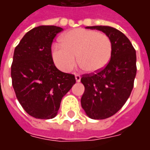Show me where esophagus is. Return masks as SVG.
<instances>
[{"label": "esophagus", "mask_w": 150, "mask_h": 150, "mask_svg": "<svg viewBox=\"0 0 150 150\" xmlns=\"http://www.w3.org/2000/svg\"><path fill=\"white\" fill-rule=\"evenodd\" d=\"M75 80H76V82H80V80H81V76L79 75H77V74H75Z\"/></svg>", "instance_id": "obj_1"}]
</instances>
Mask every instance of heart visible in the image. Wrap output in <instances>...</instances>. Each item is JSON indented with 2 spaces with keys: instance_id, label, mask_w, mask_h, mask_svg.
<instances>
[{
  "instance_id": "1",
  "label": "heart",
  "mask_w": 150,
  "mask_h": 150,
  "mask_svg": "<svg viewBox=\"0 0 150 150\" xmlns=\"http://www.w3.org/2000/svg\"><path fill=\"white\" fill-rule=\"evenodd\" d=\"M60 44L52 46L51 55L61 71L68 72L78 62L89 73L103 70L109 62L112 52V42L106 34L96 30L77 28L60 38Z\"/></svg>"
}]
</instances>
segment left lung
Wrapping results in <instances>:
<instances>
[{"label":"left lung","instance_id":"1","mask_svg":"<svg viewBox=\"0 0 150 150\" xmlns=\"http://www.w3.org/2000/svg\"><path fill=\"white\" fill-rule=\"evenodd\" d=\"M109 38L112 52L109 62L100 71L81 78L84 92L81 105L88 117L103 120L116 114L131 94L137 74V56L132 43L122 32L105 25L88 26Z\"/></svg>","mask_w":150,"mask_h":150}]
</instances>
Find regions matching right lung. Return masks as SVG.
<instances>
[{
    "instance_id": "add662e5",
    "label": "right lung",
    "mask_w": 150,
    "mask_h": 150,
    "mask_svg": "<svg viewBox=\"0 0 150 150\" xmlns=\"http://www.w3.org/2000/svg\"><path fill=\"white\" fill-rule=\"evenodd\" d=\"M62 28L39 25L16 46L11 66L13 87L19 103L37 119H52L62 97L75 83V75L59 71L53 62L51 44Z\"/></svg>"
}]
</instances>
